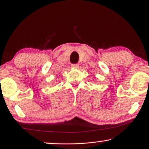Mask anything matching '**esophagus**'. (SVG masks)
Returning <instances> with one entry per match:
<instances>
[{
	"instance_id": "obj_1",
	"label": "esophagus",
	"mask_w": 149,
	"mask_h": 149,
	"mask_svg": "<svg viewBox=\"0 0 149 149\" xmlns=\"http://www.w3.org/2000/svg\"><path fill=\"white\" fill-rule=\"evenodd\" d=\"M78 66H79V65H78V64H72V68H77Z\"/></svg>"
}]
</instances>
